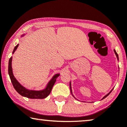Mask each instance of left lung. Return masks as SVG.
Masks as SVG:
<instances>
[{"label":"left lung","mask_w":127,"mask_h":127,"mask_svg":"<svg viewBox=\"0 0 127 127\" xmlns=\"http://www.w3.org/2000/svg\"><path fill=\"white\" fill-rule=\"evenodd\" d=\"M114 53H115V54H116V56H117V59H118V60H119V56H118V54H117V53H116V51H115V50H114ZM70 92H71V93H72V89H71V86H70ZM112 91H111L110 92V93H109V94H107L106 95H105V96H104L103 97V99H104V98H106V97H107V96H108V95H109V94H110L111 93V92H112Z\"/></svg>","instance_id":"1"}]
</instances>
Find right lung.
Wrapping results in <instances>:
<instances>
[{"label":"right lung","instance_id":"obj_1","mask_svg":"<svg viewBox=\"0 0 127 127\" xmlns=\"http://www.w3.org/2000/svg\"><path fill=\"white\" fill-rule=\"evenodd\" d=\"M18 44H17L15 47L14 49L13 53L15 52V50L18 47ZM11 61H12V57L10 58L9 62H8V72L9 74L10 80L12 83V84L15 88V90L17 91V93L20 94L22 96L27 97V98H31V99H44L46 98L48 95L51 93L52 88L54 85L55 81H56L57 78L60 76V74H57L54 76L53 79L51 80V81L48 83V84L47 86V87L43 91H32V90H28L24 88L23 86H22L20 83H19L15 78L12 72V67H11Z\"/></svg>","mask_w":127,"mask_h":127}]
</instances>
